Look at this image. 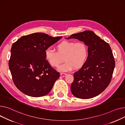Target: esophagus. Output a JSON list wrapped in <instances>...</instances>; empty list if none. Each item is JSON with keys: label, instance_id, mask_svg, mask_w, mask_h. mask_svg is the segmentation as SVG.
I'll list each match as a JSON object with an SVG mask.
<instances>
[{"label": "esophagus", "instance_id": "obj_1", "mask_svg": "<svg viewBox=\"0 0 125 125\" xmlns=\"http://www.w3.org/2000/svg\"><path fill=\"white\" fill-rule=\"evenodd\" d=\"M67 74H66V73H61V75L62 77H64L66 75H67Z\"/></svg>", "mask_w": 125, "mask_h": 125}]
</instances>
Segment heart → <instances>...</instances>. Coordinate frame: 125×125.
Listing matches in <instances>:
<instances>
[{"instance_id": "1", "label": "heart", "mask_w": 125, "mask_h": 125, "mask_svg": "<svg viewBox=\"0 0 125 125\" xmlns=\"http://www.w3.org/2000/svg\"><path fill=\"white\" fill-rule=\"evenodd\" d=\"M56 51L49 48H46L44 50L45 59L51 67L57 68L62 62L64 57L65 62L59 67V70L62 72L82 68L88 56V46L81 41L75 43L63 41L56 45Z\"/></svg>"}]
</instances>
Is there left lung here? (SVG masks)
Masks as SVG:
<instances>
[{"mask_svg":"<svg viewBox=\"0 0 125 125\" xmlns=\"http://www.w3.org/2000/svg\"><path fill=\"white\" fill-rule=\"evenodd\" d=\"M72 38L88 46V56L85 64L74 74L71 92L79 98H93L103 92L111 81L115 66L112 50L108 43L91 31L72 34L67 39Z\"/></svg>","mask_w":125,"mask_h":125,"instance_id":"1","label":"left lung"}]
</instances>
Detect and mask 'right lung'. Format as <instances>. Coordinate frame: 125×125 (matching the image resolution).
<instances>
[{
  "instance_id": "right-lung-1",
  "label": "right lung",
  "mask_w": 125,
  "mask_h": 125,
  "mask_svg": "<svg viewBox=\"0 0 125 125\" xmlns=\"http://www.w3.org/2000/svg\"><path fill=\"white\" fill-rule=\"evenodd\" d=\"M62 38L35 33L12 44L9 65L13 83L21 92L37 97L51 91L60 74L45 60L44 50Z\"/></svg>"
}]
</instances>
